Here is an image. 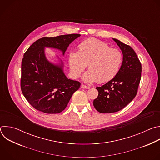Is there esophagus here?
I'll use <instances>...</instances> for the list:
<instances>
[{"label": "esophagus", "mask_w": 160, "mask_h": 160, "mask_svg": "<svg viewBox=\"0 0 160 160\" xmlns=\"http://www.w3.org/2000/svg\"><path fill=\"white\" fill-rule=\"evenodd\" d=\"M81 87L83 88H86V89H88V88H90L89 86L85 85H84V84H82V85H81Z\"/></svg>", "instance_id": "esophagus-1"}]
</instances>
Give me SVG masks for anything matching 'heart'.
<instances>
[{
	"label": "heart",
	"mask_w": 160,
	"mask_h": 160,
	"mask_svg": "<svg viewBox=\"0 0 160 160\" xmlns=\"http://www.w3.org/2000/svg\"><path fill=\"white\" fill-rule=\"evenodd\" d=\"M78 48V51H71L68 56L73 78L80 77L87 65L88 71L83 75V80L88 83L107 82L118 73L123 62V54L118 49L92 38L81 42Z\"/></svg>",
	"instance_id": "b5f03b06"
}]
</instances>
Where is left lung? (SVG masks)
<instances>
[{"mask_svg": "<svg viewBox=\"0 0 160 160\" xmlns=\"http://www.w3.org/2000/svg\"><path fill=\"white\" fill-rule=\"evenodd\" d=\"M112 40L122 52L123 62L115 77L96 87L99 94L93 104L101 113L115 112L128 104L138 92L141 78V63L133 49L116 38Z\"/></svg>", "mask_w": 160, "mask_h": 160, "instance_id": "1", "label": "left lung"}]
</instances>
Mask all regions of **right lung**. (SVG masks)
Listing matches in <instances>:
<instances>
[{
  "instance_id": "right-lung-1",
  "label": "right lung",
  "mask_w": 160,
  "mask_h": 160,
  "mask_svg": "<svg viewBox=\"0 0 160 160\" xmlns=\"http://www.w3.org/2000/svg\"><path fill=\"white\" fill-rule=\"evenodd\" d=\"M80 34L43 37L28 49L21 62V88L28 102L36 109L48 114L62 112L72 95L80 87L78 81L68 79L63 63L55 64L48 60L45 48L57 49L64 54L69 45Z\"/></svg>"
}]
</instances>
